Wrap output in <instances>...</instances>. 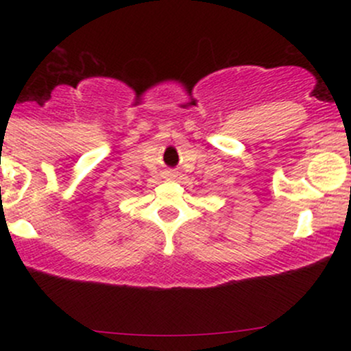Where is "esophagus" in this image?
<instances>
[{
  "instance_id": "esophagus-1",
  "label": "esophagus",
  "mask_w": 351,
  "mask_h": 351,
  "mask_svg": "<svg viewBox=\"0 0 351 351\" xmlns=\"http://www.w3.org/2000/svg\"><path fill=\"white\" fill-rule=\"evenodd\" d=\"M163 178H167V180H175V178H176V171L167 170V171L163 173Z\"/></svg>"
}]
</instances>
